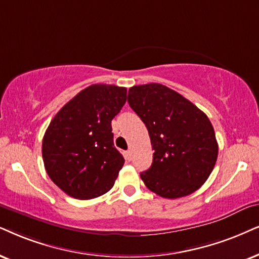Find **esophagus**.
<instances>
[{
	"label": "esophagus",
	"instance_id": "esophagus-1",
	"mask_svg": "<svg viewBox=\"0 0 259 259\" xmlns=\"http://www.w3.org/2000/svg\"><path fill=\"white\" fill-rule=\"evenodd\" d=\"M125 158L127 159V160H130V159H132V150H126V152H125Z\"/></svg>",
	"mask_w": 259,
	"mask_h": 259
}]
</instances>
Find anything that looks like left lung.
<instances>
[{"mask_svg": "<svg viewBox=\"0 0 259 259\" xmlns=\"http://www.w3.org/2000/svg\"><path fill=\"white\" fill-rule=\"evenodd\" d=\"M127 103L146 124L154 150L141 173L145 185L163 198H179L201 188L218 159L219 146L207 114L160 83L134 86Z\"/></svg>", "mask_w": 259, "mask_h": 259, "instance_id": "left-lung-1", "label": "left lung"}]
</instances>
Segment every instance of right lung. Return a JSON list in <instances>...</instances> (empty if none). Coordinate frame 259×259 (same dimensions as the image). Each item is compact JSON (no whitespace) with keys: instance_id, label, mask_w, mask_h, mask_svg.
I'll use <instances>...</instances> for the list:
<instances>
[{"instance_id":"obj_1","label":"right lung","mask_w":259,"mask_h":259,"mask_svg":"<svg viewBox=\"0 0 259 259\" xmlns=\"http://www.w3.org/2000/svg\"><path fill=\"white\" fill-rule=\"evenodd\" d=\"M126 101V88L92 84L58 111L49 124L41 153L48 176L78 199L111 190L124 158L113 145L111 120Z\"/></svg>"}]
</instances>
